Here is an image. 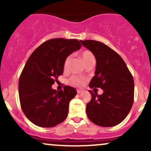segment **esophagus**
<instances>
[{
  "mask_svg": "<svg viewBox=\"0 0 151 151\" xmlns=\"http://www.w3.org/2000/svg\"><path fill=\"white\" fill-rule=\"evenodd\" d=\"M77 93H81V92H83V90H81V89H77Z\"/></svg>",
  "mask_w": 151,
  "mask_h": 151,
  "instance_id": "esophagus-1",
  "label": "esophagus"
}]
</instances>
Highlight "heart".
Instances as JSON below:
<instances>
[{
  "instance_id": "obj_1",
  "label": "heart",
  "mask_w": 151,
  "mask_h": 151,
  "mask_svg": "<svg viewBox=\"0 0 151 151\" xmlns=\"http://www.w3.org/2000/svg\"><path fill=\"white\" fill-rule=\"evenodd\" d=\"M81 59H82L84 63L87 64L88 62L93 61V60H95L94 56L91 52L89 51V50H85V51L82 52L81 53ZM71 60H72V58L71 56H68L66 60H65V62H64V69L65 70H67L68 68L69 65H70ZM70 83L71 84H73L74 86H81L83 84H84V78L79 77V76H73L70 79Z\"/></svg>"
}]
</instances>
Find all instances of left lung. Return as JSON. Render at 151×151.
Here are the masks:
<instances>
[{"instance_id":"left-lung-1","label":"left lung","mask_w":151,"mask_h":151,"mask_svg":"<svg viewBox=\"0 0 151 151\" xmlns=\"http://www.w3.org/2000/svg\"><path fill=\"white\" fill-rule=\"evenodd\" d=\"M80 42L93 54L96 60L95 75L89 87L103 90L101 95L89 90L91 99L86 104L87 116L98 126H116L125 119L132 107L133 78L124 60L109 47L91 40Z\"/></svg>"}]
</instances>
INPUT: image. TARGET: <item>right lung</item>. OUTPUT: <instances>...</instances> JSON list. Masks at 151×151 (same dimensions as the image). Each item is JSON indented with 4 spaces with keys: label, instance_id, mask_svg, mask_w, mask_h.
<instances>
[{
    "label": "right lung",
    "instance_id": "obj_1",
    "mask_svg": "<svg viewBox=\"0 0 151 151\" xmlns=\"http://www.w3.org/2000/svg\"><path fill=\"white\" fill-rule=\"evenodd\" d=\"M81 47L76 39L49 40L27 60L19 79V98L22 111L35 125L54 127L67 117L69 104L77 91L70 86L56 91L52 85L63 74L66 58Z\"/></svg>",
    "mask_w": 151,
    "mask_h": 151
}]
</instances>
